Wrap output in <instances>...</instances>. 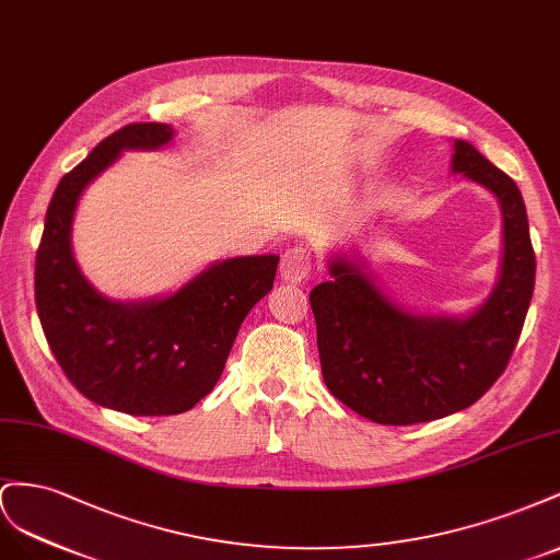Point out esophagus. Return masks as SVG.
I'll return each mask as SVG.
<instances>
[{"instance_id":"obj_1","label":"esophagus","mask_w":560,"mask_h":560,"mask_svg":"<svg viewBox=\"0 0 560 560\" xmlns=\"http://www.w3.org/2000/svg\"><path fill=\"white\" fill-rule=\"evenodd\" d=\"M312 267H314V258L307 248L302 246H293L281 255V267H279V275L283 281H291V283H300L305 281L312 275Z\"/></svg>"}]
</instances>
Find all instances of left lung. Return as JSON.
I'll use <instances>...</instances> for the list:
<instances>
[{"label":"left lung","mask_w":560,"mask_h":560,"mask_svg":"<svg viewBox=\"0 0 560 560\" xmlns=\"http://www.w3.org/2000/svg\"><path fill=\"white\" fill-rule=\"evenodd\" d=\"M453 171L488 187L504 215L498 289L465 322L406 314L347 260L310 293L326 387L380 424H418L465 410L481 398L514 354L535 289V250L516 183L465 140Z\"/></svg>","instance_id":"obj_1"}]
</instances>
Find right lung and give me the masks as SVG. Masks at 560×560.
Returning a JSON list of instances; mask_svg holds the SVG:
<instances>
[{"mask_svg": "<svg viewBox=\"0 0 560 560\" xmlns=\"http://www.w3.org/2000/svg\"><path fill=\"white\" fill-rule=\"evenodd\" d=\"M168 124H126L60 178L35 260L37 314L58 365L89 401L142 418L178 415L211 394L238 326L277 277V255L213 265L166 300L119 305L74 265L72 213L82 189L121 150L162 148Z\"/></svg>", "mask_w": 560, "mask_h": 560, "instance_id": "add662e5", "label": "right lung"}]
</instances>
